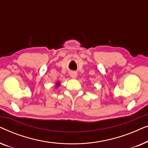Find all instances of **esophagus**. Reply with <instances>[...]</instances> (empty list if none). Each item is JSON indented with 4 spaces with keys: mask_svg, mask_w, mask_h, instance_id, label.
<instances>
[{
    "mask_svg": "<svg viewBox=\"0 0 148 148\" xmlns=\"http://www.w3.org/2000/svg\"><path fill=\"white\" fill-rule=\"evenodd\" d=\"M69 75H70L71 77L73 78V79H75L77 77V73H75V72H71Z\"/></svg>",
    "mask_w": 148,
    "mask_h": 148,
    "instance_id": "obj_1",
    "label": "esophagus"
}]
</instances>
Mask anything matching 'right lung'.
<instances>
[{
	"label": "right lung",
	"mask_w": 148,
	"mask_h": 148,
	"mask_svg": "<svg viewBox=\"0 0 148 148\" xmlns=\"http://www.w3.org/2000/svg\"><path fill=\"white\" fill-rule=\"evenodd\" d=\"M56 87H58V86H59V85H60V83L59 82H57L56 83Z\"/></svg>",
	"instance_id": "right-lung-1"
}]
</instances>
